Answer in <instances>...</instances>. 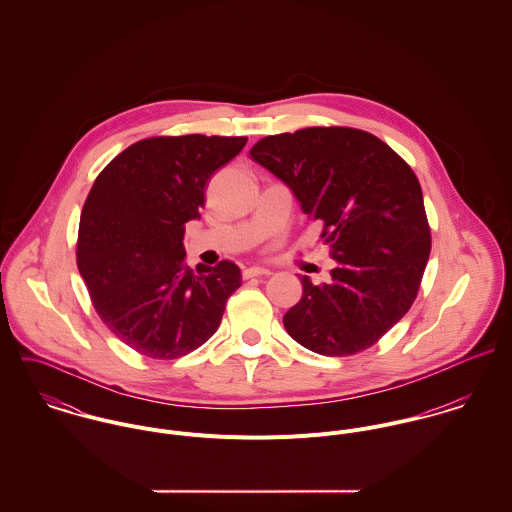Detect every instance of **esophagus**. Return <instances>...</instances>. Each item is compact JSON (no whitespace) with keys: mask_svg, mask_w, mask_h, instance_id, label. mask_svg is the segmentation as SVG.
<instances>
[{"mask_svg":"<svg viewBox=\"0 0 512 512\" xmlns=\"http://www.w3.org/2000/svg\"><path fill=\"white\" fill-rule=\"evenodd\" d=\"M260 276H270V270H266V268H246L244 272H242V278L244 280H250V278H260Z\"/></svg>","mask_w":512,"mask_h":512,"instance_id":"obj_1","label":"esophagus"}]
</instances>
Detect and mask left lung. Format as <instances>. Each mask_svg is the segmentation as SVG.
Wrapping results in <instances>:
<instances>
[{
    "label": "left lung",
    "mask_w": 512,
    "mask_h": 512,
    "mask_svg": "<svg viewBox=\"0 0 512 512\" xmlns=\"http://www.w3.org/2000/svg\"><path fill=\"white\" fill-rule=\"evenodd\" d=\"M250 155L292 189L307 219L321 220L337 260L331 284L301 278L286 331L325 357L370 349L412 307L432 250L416 173L376 136L345 126L266 136Z\"/></svg>",
    "instance_id": "left-lung-1"
}]
</instances>
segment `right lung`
Masks as SVG:
<instances>
[{"instance_id": "obj_1", "label": "right lung", "mask_w": 512, "mask_h": 512, "mask_svg": "<svg viewBox=\"0 0 512 512\" xmlns=\"http://www.w3.org/2000/svg\"><path fill=\"white\" fill-rule=\"evenodd\" d=\"M248 138L155 136L118 153L96 177L78 224L76 266L102 323L136 353L169 361L219 329L240 268L185 264L183 234L199 219L213 173Z\"/></svg>"}]
</instances>
